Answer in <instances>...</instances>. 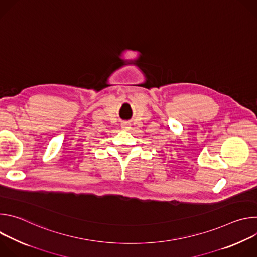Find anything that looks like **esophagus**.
<instances>
[{
    "mask_svg": "<svg viewBox=\"0 0 257 257\" xmlns=\"http://www.w3.org/2000/svg\"><path fill=\"white\" fill-rule=\"evenodd\" d=\"M122 128H123L124 130H129V129H130V124H129V123H123V124H122Z\"/></svg>",
    "mask_w": 257,
    "mask_h": 257,
    "instance_id": "obj_1",
    "label": "esophagus"
}]
</instances>
